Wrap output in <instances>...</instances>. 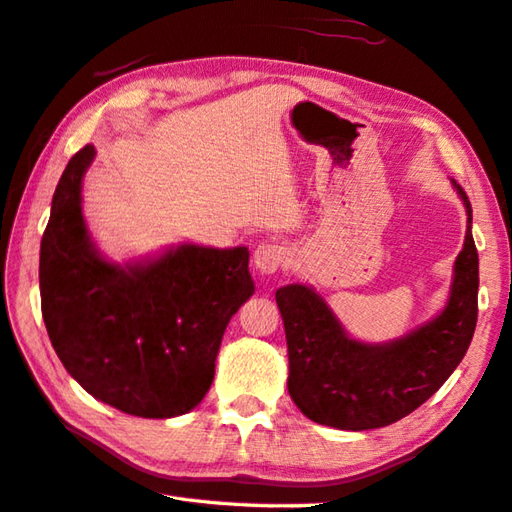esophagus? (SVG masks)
<instances>
[{
	"mask_svg": "<svg viewBox=\"0 0 512 512\" xmlns=\"http://www.w3.org/2000/svg\"><path fill=\"white\" fill-rule=\"evenodd\" d=\"M288 253L284 246L259 244L253 253V266L259 275H273L286 264Z\"/></svg>",
	"mask_w": 512,
	"mask_h": 512,
	"instance_id": "obj_1",
	"label": "esophagus"
}]
</instances>
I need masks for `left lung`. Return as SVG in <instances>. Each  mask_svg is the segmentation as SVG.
I'll return each mask as SVG.
<instances>
[{
    "label": "left lung",
    "mask_w": 512,
    "mask_h": 512,
    "mask_svg": "<svg viewBox=\"0 0 512 512\" xmlns=\"http://www.w3.org/2000/svg\"><path fill=\"white\" fill-rule=\"evenodd\" d=\"M452 185L466 206L468 228L450 297L436 318L407 336L380 345L360 342L313 286L277 288L288 345V394L311 421L351 432L392 425L436 394L466 356L477 327L479 255L470 201L457 181Z\"/></svg>",
    "instance_id": "8db88e82"
}]
</instances>
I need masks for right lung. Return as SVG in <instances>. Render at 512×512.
<instances>
[{
	"mask_svg": "<svg viewBox=\"0 0 512 512\" xmlns=\"http://www.w3.org/2000/svg\"><path fill=\"white\" fill-rule=\"evenodd\" d=\"M85 145L64 167L40 246L42 318L71 378L116 410L172 418L197 407L215 378L232 315L255 293L248 248L170 246L114 264L82 217Z\"/></svg>",
	"mask_w": 512,
	"mask_h": 512,
	"instance_id": "right-lung-1",
	"label": "right lung"
}]
</instances>
